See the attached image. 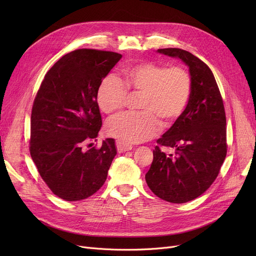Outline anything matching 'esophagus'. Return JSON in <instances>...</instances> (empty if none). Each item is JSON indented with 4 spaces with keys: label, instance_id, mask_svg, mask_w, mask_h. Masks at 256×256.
<instances>
[{
    "label": "esophagus",
    "instance_id": "34e87169",
    "mask_svg": "<svg viewBox=\"0 0 256 256\" xmlns=\"http://www.w3.org/2000/svg\"><path fill=\"white\" fill-rule=\"evenodd\" d=\"M116 147L118 152H126L132 150V145H128V143H124L120 140L116 141Z\"/></svg>",
    "mask_w": 256,
    "mask_h": 256
}]
</instances>
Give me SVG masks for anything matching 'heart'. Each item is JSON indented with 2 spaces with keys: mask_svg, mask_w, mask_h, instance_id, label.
<instances>
[{
  "mask_svg": "<svg viewBox=\"0 0 256 256\" xmlns=\"http://www.w3.org/2000/svg\"><path fill=\"white\" fill-rule=\"evenodd\" d=\"M192 91L191 76L180 66L168 67L154 62L126 66L121 78H104L98 87L100 110L115 115L126 106L128 93L138 96L141 112L112 119L106 132L124 143H140L152 139L160 128L172 126L184 112Z\"/></svg>",
  "mask_w": 256,
  "mask_h": 256,
  "instance_id": "1",
  "label": "heart"
}]
</instances>
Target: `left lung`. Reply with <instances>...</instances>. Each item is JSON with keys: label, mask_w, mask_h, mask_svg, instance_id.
Returning <instances> with one entry per match:
<instances>
[{"label": "left lung", "mask_w": 256, "mask_h": 256, "mask_svg": "<svg viewBox=\"0 0 256 256\" xmlns=\"http://www.w3.org/2000/svg\"><path fill=\"white\" fill-rule=\"evenodd\" d=\"M158 52L189 66L192 91L182 115L156 140L145 180L160 199L184 204L204 194L220 172L227 154L225 109L216 80L204 61L182 48ZM160 146L174 148V154H165Z\"/></svg>", "instance_id": "8db88e82"}]
</instances>
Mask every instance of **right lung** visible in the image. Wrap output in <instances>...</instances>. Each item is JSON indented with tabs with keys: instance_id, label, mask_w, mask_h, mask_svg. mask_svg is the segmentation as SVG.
Listing matches in <instances>:
<instances>
[{
	"instance_id": "right-lung-1",
	"label": "right lung",
	"mask_w": 256,
	"mask_h": 256,
	"mask_svg": "<svg viewBox=\"0 0 256 256\" xmlns=\"http://www.w3.org/2000/svg\"><path fill=\"white\" fill-rule=\"evenodd\" d=\"M121 57L109 50H72L50 67L37 91L30 154L40 176L61 199H86L106 180L117 154L114 139L84 146L96 141L102 124L98 87Z\"/></svg>"
}]
</instances>
